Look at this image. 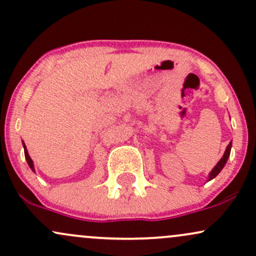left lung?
<instances>
[{
    "label": "left lung",
    "mask_w": 256,
    "mask_h": 256,
    "mask_svg": "<svg viewBox=\"0 0 256 256\" xmlns=\"http://www.w3.org/2000/svg\"><path fill=\"white\" fill-rule=\"evenodd\" d=\"M231 146H232V142H230V144H228V146H226V150H225V152H224V155H222V158H220V160H219V162L216 164V165L214 166V168L212 170V171L210 172V176H208V179H207V182L212 180L213 178H216V176H218L219 173H220V171H222V170L224 168L225 164L228 162V156H230Z\"/></svg>",
    "instance_id": "obj_1"
}]
</instances>
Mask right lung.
<instances>
[{
	"label": "right lung",
	"instance_id": "right-lung-1",
	"mask_svg": "<svg viewBox=\"0 0 256 256\" xmlns=\"http://www.w3.org/2000/svg\"><path fill=\"white\" fill-rule=\"evenodd\" d=\"M22 146H24V152H25V158H26V161H28V166H30V168L32 170V171L34 172V161H32V158H30V155H28V149H26V146H25V143H24V142H22Z\"/></svg>",
	"mask_w": 256,
	"mask_h": 256
}]
</instances>
